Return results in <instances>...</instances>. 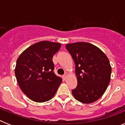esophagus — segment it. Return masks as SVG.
<instances>
[{"label":"esophagus","instance_id":"esophagus-1","mask_svg":"<svg viewBox=\"0 0 125 125\" xmlns=\"http://www.w3.org/2000/svg\"><path fill=\"white\" fill-rule=\"evenodd\" d=\"M62 78H63L64 80H66V78H67V74H64V75H63V76H62Z\"/></svg>","mask_w":125,"mask_h":125}]
</instances>
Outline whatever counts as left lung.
Segmentation results:
<instances>
[{
	"label": "left lung",
	"instance_id": "left-lung-1",
	"mask_svg": "<svg viewBox=\"0 0 125 125\" xmlns=\"http://www.w3.org/2000/svg\"><path fill=\"white\" fill-rule=\"evenodd\" d=\"M75 63L78 85L72 90L76 100L89 104L104 93L110 82L111 67L109 59L101 49L88 42L66 45Z\"/></svg>",
	"mask_w": 125,
	"mask_h": 125
}]
</instances>
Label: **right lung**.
<instances>
[{"label": "right lung", "instance_id": "1", "mask_svg": "<svg viewBox=\"0 0 125 125\" xmlns=\"http://www.w3.org/2000/svg\"><path fill=\"white\" fill-rule=\"evenodd\" d=\"M60 43L40 41L29 46L19 56L15 68L18 84L29 99L42 103L53 98L62 83L54 73L53 56Z\"/></svg>", "mask_w": 125, "mask_h": 125}]
</instances>
